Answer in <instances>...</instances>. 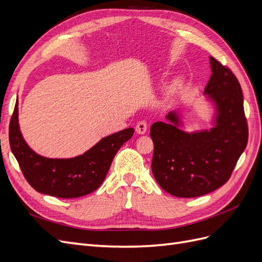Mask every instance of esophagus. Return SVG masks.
<instances>
[{
  "label": "esophagus",
  "mask_w": 262,
  "mask_h": 262,
  "mask_svg": "<svg viewBox=\"0 0 262 262\" xmlns=\"http://www.w3.org/2000/svg\"><path fill=\"white\" fill-rule=\"evenodd\" d=\"M147 130V122L142 120L140 122H138L137 126H136V131L139 133V134H144Z\"/></svg>",
  "instance_id": "esophagus-1"
}]
</instances>
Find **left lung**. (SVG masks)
Instances as JSON below:
<instances>
[{
	"instance_id": "8db88e82",
	"label": "left lung",
	"mask_w": 262,
	"mask_h": 262,
	"mask_svg": "<svg viewBox=\"0 0 262 262\" xmlns=\"http://www.w3.org/2000/svg\"><path fill=\"white\" fill-rule=\"evenodd\" d=\"M210 63L212 75L204 94L216 108L213 128L187 133L179 128L176 112L167 115V122L150 126L153 175L166 192L179 198L200 196L223 186L247 145L241 84L216 59L210 57Z\"/></svg>"
}]
</instances>
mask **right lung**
Segmentation results:
<instances>
[{"label":"right lung","mask_w":262,"mask_h":262,"mask_svg":"<svg viewBox=\"0 0 262 262\" xmlns=\"http://www.w3.org/2000/svg\"><path fill=\"white\" fill-rule=\"evenodd\" d=\"M17 106L18 102L11 118L9 138L23 175L36 191L63 199L83 196L98 189L119 148L134 133L133 128H128L110 134L73 158H47L36 154L23 139Z\"/></svg>","instance_id":"add662e5"}]
</instances>
